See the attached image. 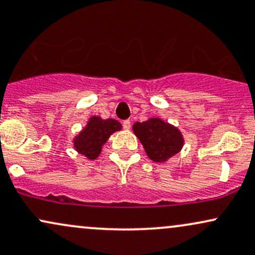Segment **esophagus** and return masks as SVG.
<instances>
[{
	"label": "esophagus",
	"mask_w": 255,
	"mask_h": 255,
	"mask_svg": "<svg viewBox=\"0 0 255 255\" xmlns=\"http://www.w3.org/2000/svg\"><path fill=\"white\" fill-rule=\"evenodd\" d=\"M122 126H124V129H130V121L129 120H125V121L122 122Z\"/></svg>",
	"instance_id": "1"
}]
</instances>
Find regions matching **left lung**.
I'll use <instances>...</instances> for the list:
<instances>
[{
    "label": "left lung",
    "instance_id": "left-lung-1",
    "mask_svg": "<svg viewBox=\"0 0 255 255\" xmlns=\"http://www.w3.org/2000/svg\"><path fill=\"white\" fill-rule=\"evenodd\" d=\"M134 134L139 137L151 160L166 161L182 149L184 140L180 131L160 119H149L133 126Z\"/></svg>",
    "mask_w": 255,
    "mask_h": 255
}]
</instances>
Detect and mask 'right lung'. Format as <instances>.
I'll list each match as a JSON object with an SVG mask.
<instances>
[{
	"label": "right lung",
	"mask_w": 255,
	"mask_h": 255,
	"mask_svg": "<svg viewBox=\"0 0 255 255\" xmlns=\"http://www.w3.org/2000/svg\"><path fill=\"white\" fill-rule=\"evenodd\" d=\"M121 128V124L116 120H102L94 116L89 120L87 127L79 133L78 136H76L73 145L81 154L94 160L100 155L102 146L108 137Z\"/></svg>",
	"instance_id": "1"
}]
</instances>
